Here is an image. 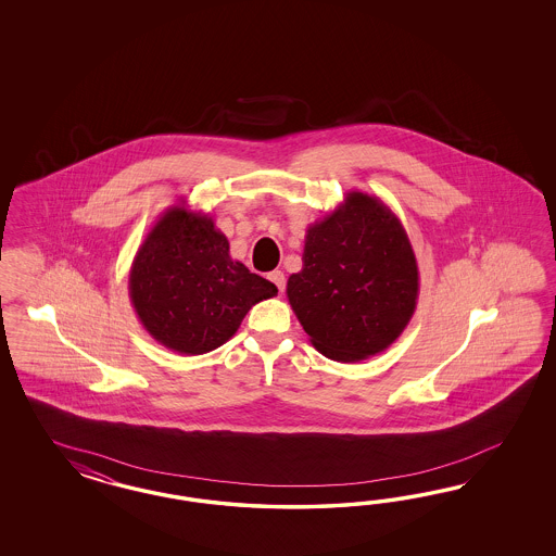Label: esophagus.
Masks as SVG:
<instances>
[{
	"instance_id": "obj_1",
	"label": "esophagus",
	"mask_w": 556,
	"mask_h": 556,
	"mask_svg": "<svg viewBox=\"0 0 556 556\" xmlns=\"http://www.w3.org/2000/svg\"><path fill=\"white\" fill-rule=\"evenodd\" d=\"M269 279L283 293V289H286V275H283V270H273V273H269Z\"/></svg>"
}]
</instances>
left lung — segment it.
I'll return each mask as SVG.
<instances>
[{
	"instance_id": "left-lung-1",
	"label": "left lung",
	"mask_w": 556,
	"mask_h": 556,
	"mask_svg": "<svg viewBox=\"0 0 556 556\" xmlns=\"http://www.w3.org/2000/svg\"><path fill=\"white\" fill-rule=\"evenodd\" d=\"M302 261L287 279V300L324 356L358 363L402 337L420 275L402 222L379 198L349 191L307 228Z\"/></svg>"
}]
</instances>
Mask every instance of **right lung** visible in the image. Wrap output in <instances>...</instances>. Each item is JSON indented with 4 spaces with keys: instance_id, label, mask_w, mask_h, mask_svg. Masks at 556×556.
I'll return each mask as SVG.
<instances>
[{
    "instance_id": "1",
    "label": "right lung",
    "mask_w": 556,
    "mask_h": 556,
    "mask_svg": "<svg viewBox=\"0 0 556 556\" xmlns=\"http://www.w3.org/2000/svg\"><path fill=\"white\" fill-rule=\"evenodd\" d=\"M128 291L144 330L187 356L228 342L254 303L277 295L270 281L232 261L214 219L186 203L154 222L132 261Z\"/></svg>"
}]
</instances>
